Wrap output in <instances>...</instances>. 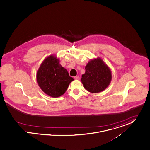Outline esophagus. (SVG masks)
<instances>
[{"mask_svg": "<svg viewBox=\"0 0 150 150\" xmlns=\"http://www.w3.org/2000/svg\"><path fill=\"white\" fill-rule=\"evenodd\" d=\"M74 79H76V80H79L80 79V78H79V76H76L74 77Z\"/></svg>", "mask_w": 150, "mask_h": 150, "instance_id": "obj_1", "label": "esophagus"}]
</instances>
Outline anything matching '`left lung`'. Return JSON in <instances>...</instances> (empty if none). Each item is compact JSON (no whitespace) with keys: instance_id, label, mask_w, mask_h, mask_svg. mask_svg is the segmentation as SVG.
<instances>
[{"instance_id":"1","label":"left lung","mask_w":150,"mask_h":150,"mask_svg":"<svg viewBox=\"0 0 150 150\" xmlns=\"http://www.w3.org/2000/svg\"><path fill=\"white\" fill-rule=\"evenodd\" d=\"M85 73L81 82L85 89L92 93L105 90L112 81V72L109 67L100 57L91 59L85 67Z\"/></svg>"}]
</instances>
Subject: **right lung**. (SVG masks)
Returning <instances> with one entry per match:
<instances>
[{
    "instance_id": "add662e5",
    "label": "right lung",
    "mask_w": 150,
    "mask_h": 150,
    "mask_svg": "<svg viewBox=\"0 0 150 150\" xmlns=\"http://www.w3.org/2000/svg\"><path fill=\"white\" fill-rule=\"evenodd\" d=\"M55 55L46 57L39 67L36 75L38 84L48 96L57 98L64 94L74 81Z\"/></svg>"
}]
</instances>
